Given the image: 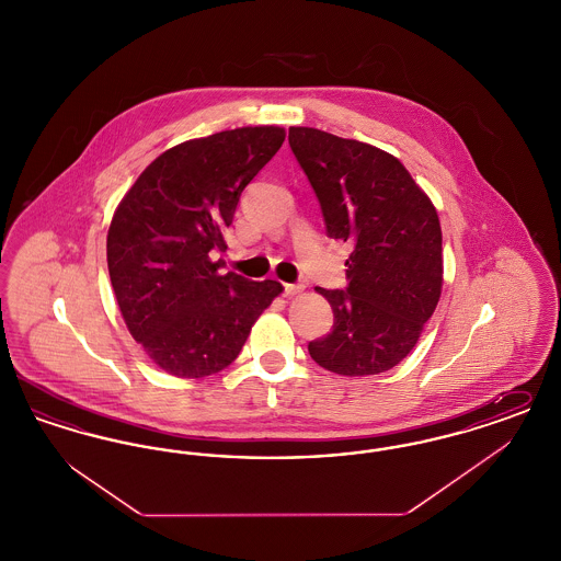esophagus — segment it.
Returning <instances> with one entry per match:
<instances>
[{
  "instance_id": "34e87169",
  "label": "esophagus",
  "mask_w": 561,
  "mask_h": 561,
  "mask_svg": "<svg viewBox=\"0 0 561 561\" xmlns=\"http://www.w3.org/2000/svg\"><path fill=\"white\" fill-rule=\"evenodd\" d=\"M305 290L302 284H284V293L286 296H294V294H300Z\"/></svg>"
}]
</instances>
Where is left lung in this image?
I'll return each instance as SVG.
<instances>
[{"instance_id": "obj_1", "label": "left lung", "mask_w": 561, "mask_h": 561, "mask_svg": "<svg viewBox=\"0 0 561 561\" xmlns=\"http://www.w3.org/2000/svg\"><path fill=\"white\" fill-rule=\"evenodd\" d=\"M288 140L328 236L351 245L347 290L316 288L334 325L309 343V355L341 376L387 373L419 343L442 296L437 210L405 165L374 145L305 126H293Z\"/></svg>"}]
</instances>
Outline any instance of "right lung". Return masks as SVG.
Here are the masks:
<instances>
[{"instance_id":"1","label":"right lung","mask_w":561,"mask_h":561,"mask_svg":"<svg viewBox=\"0 0 561 561\" xmlns=\"http://www.w3.org/2000/svg\"><path fill=\"white\" fill-rule=\"evenodd\" d=\"M279 126H243L185 140L151 161L115 208L107 233L111 286L134 341L165 374L225 370L275 279L218 273L241 191L282 147Z\"/></svg>"}]
</instances>
